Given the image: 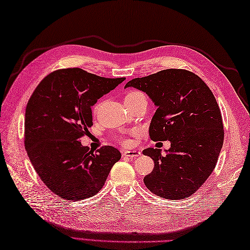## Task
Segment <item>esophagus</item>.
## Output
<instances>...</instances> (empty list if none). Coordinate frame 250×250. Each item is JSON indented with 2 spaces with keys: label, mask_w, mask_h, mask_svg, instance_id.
Segmentation results:
<instances>
[{
  "label": "esophagus",
  "mask_w": 250,
  "mask_h": 250,
  "mask_svg": "<svg viewBox=\"0 0 250 250\" xmlns=\"http://www.w3.org/2000/svg\"><path fill=\"white\" fill-rule=\"evenodd\" d=\"M124 156L125 157H129V158H137L139 156H141V151L137 150V149H132V150H125L124 151Z\"/></svg>",
  "instance_id": "esophagus-1"
}]
</instances>
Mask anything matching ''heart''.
Here are the masks:
<instances>
[{
	"label": "heart",
	"mask_w": 250,
	"mask_h": 250,
	"mask_svg": "<svg viewBox=\"0 0 250 250\" xmlns=\"http://www.w3.org/2000/svg\"><path fill=\"white\" fill-rule=\"evenodd\" d=\"M142 93L141 92H138V91H130V92H128L126 94V96H125V100H128V99H131V97H135V96H138V95H141ZM96 109H97V106L94 108V111H96ZM120 142L122 143V144H124V145H130L131 144V140L128 138V137H122L121 139H120Z\"/></svg>",
	"instance_id": "b5f03b06"
}]
</instances>
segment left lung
Instances as JSON below:
<instances>
[{
  "instance_id": "8db88e82",
  "label": "left lung",
  "mask_w": 250,
  "mask_h": 250,
  "mask_svg": "<svg viewBox=\"0 0 250 250\" xmlns=\"http://www.w3.org/2000/svg\"><path fill=\"white\" fill-rule=\"evenodd\" d=\"M143 91L157 110L149 125L153 141L171 142L166 155L146 148L155 162L144 177L148 190L166 199H185L212 174L224 142L220 107L202 78L181 69H167L125 84Z\"/></svg>"
}]
</instances>
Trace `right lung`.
<instances>
[{
    "instance_id": "right-lung-1",
    "label": "right lung",
    "mask_w": 250,
    "mask_h": 250,
    "mask_svg": "<svg viewBox=\"0 0 250 250\" xmlns=\"http://www.w3.org/2000/svg\"><path fill=\"white\" fill-rule=\"evenodd\" d=\"M124 81L78 68L62 69L42 79L30 96L25 149L41 180L59 197L76 202L95 195L121 159L113 146L93 153L82 145L81 138L93 125L91 107Z\"/></svg>"
}]
</instances>
